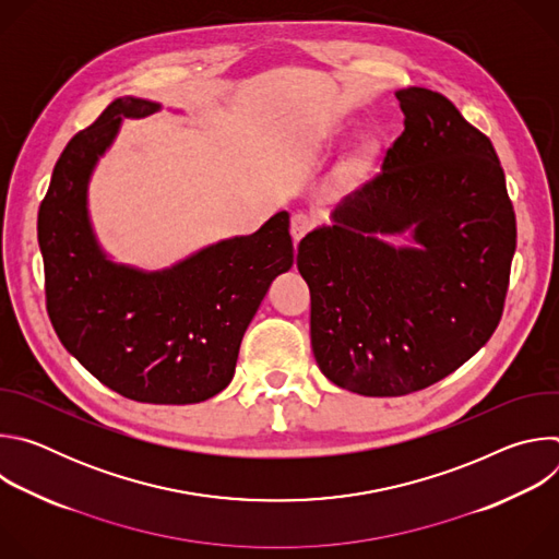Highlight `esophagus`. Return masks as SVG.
Wrapping results in <instances>:
<instances>
[{
  "instance_id": "esophagus-1",
  "label": "esophagus",
  "mask_w": 559,
  "mask_h": 559,
  "mask_svg": "<svg viewBox=\"0 0 559 559\" xmlns=\"http://www.w3.org/2000/svg\"><path fill=\"white\" fill-rule=\"evenodd\" d=\"M311 227H313V218H311L309 214H305V212H296V214L292 216V238H294V243H298L300 238H302Z\"/></svg>"
}]
</instances>
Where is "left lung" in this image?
<instances>
[{
    "label": "left lung",
    "mask_w": 559,
    "mask_h": 559,
    "mask_svg": "<svg viewBox=\"0 0 559 559\" xmlns=\"http://www.w3.org/2000/svg\"><path fill=\"white\" fill-rule=\"evenodd\" d=\"M395 99L405 132L380 173L296 257L318 367L371 397L420 391L485 347L518 236L493 143L440 93L414 86Z\"/></svg>",
    "instance_id": "left-lung-1"
}]
</instances>
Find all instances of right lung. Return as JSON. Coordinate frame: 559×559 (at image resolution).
<instances>
[{
  "instance_id": "add662e5",
  "label": "right lung",
  "mask_w": 559,
  "mask_h": 559,
  "mask_svg": "<svg viewBox=\"0 0 559 559\" xmlns=\"http://www.w3.org/2000/svg\"><path fill=\"white\" fill-rule=\"evenodd\" d=\"M162 104L121 97L74 134L37 216L50 323L99 382L136 403L194 405L223 391L272 281L294 265L289 212L254 234L205 246L164 270L112 261L95 234L88 190L123 119Z\"/></svg>"
}]
</instances>
